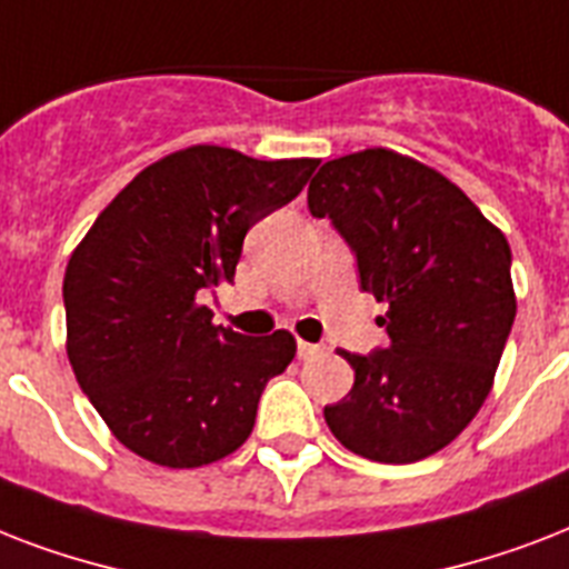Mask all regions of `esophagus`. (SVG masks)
<instances>
[{"label":"esophagus","mask_w":569,"mask_h":569,"mask_svg":"<svg viewBox=\"0 0 569 569\" xmlns=\"http://www.w3.org/2000/svg\"><path fill=\"white\" fill-rule=\"evenodd\" d=\"M319 355V346H312V342H298V357L301 360H310V357Z\"/></svg>","instance_id":"esophagus-1"}]
</instances>
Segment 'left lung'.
I'll list each match as a JSON object with an SVG mask.
<instances>
[{
	"label": "left lung",
	"instance_id": "1",
	"mask_svg": "<svg viewBox=\"0 0 569 569\" xmlns=\"http://www.w3.org/2000/svg\"><path fill=\"white\" fill-rule=\"evenodd\" d=\"M307 206L346 239L360 289L389 303V346L342 351L355 387L325 422L360 458H428L493 387L517 316L508 239L455 182L383 147L321 164Z\"/></svg>",
	"mask_w": 569,
	"mask_h": 569
}]
</instances>
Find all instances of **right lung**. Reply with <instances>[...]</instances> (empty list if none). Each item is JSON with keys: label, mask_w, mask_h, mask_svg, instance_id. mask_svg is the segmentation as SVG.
<instances>
[{"label": "right lung", "mask_w": 569, "mask_h": 569, "mask_svg": "<svg viewBox=\"0 0 569 569\" xmlns=\"http://www.w3.org/2000/svg\"><path fill=\"white\" fill-rule=\"evenodd\" d=\"M319 159L189 147L120 191L64 274L67 357L102 422L159 467L194 469L248 440L295 337H241L200 303L230 283L244 236L301 194Z\"/></svg>", "instance_id": "add662e5"}]
</instances>
